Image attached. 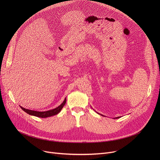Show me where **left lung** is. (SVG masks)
I'll return each instance as SVG.
<instances>
[{
    "instance_id": "obj_1",
    "label": "left lung",
    "mask_w": 160,
    "mask_h": 160,
    "mask_svg": "<svg viewBox=\"0 0 160 160\" xmlns=\"http://www.w3.org/2000/svg\"><path fill=\"white\" fill-rule=\"evenodd\" d=\"M102 116H103V115H102ZM120 118V117H117V118Z\"/></svg>"
}]
</instances>
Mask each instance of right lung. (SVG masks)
Instances as JSON below:
<instances>
[{"label":"right lung","mask_w":160,"mask_h":160,"mask_svg":"<svg viewBox=\"0 0 160 160\" xmlns=\"http://www.w3.org/2000/svg\"><path fill=\"white\" fill-rule=\"evenodd\" d=\"M66 98L64 99L62 103L58 107H57L53 109H51V110L46 111H37L30 110V109L22 108V106H20V108L30 115L35 116L37 117H40V118H47V117L56 115H57V114H58L61 111V110L62 109V108H63L64 104H66Z\"/></svg>","instance_id":"right-lung-1"}]
</instances>
